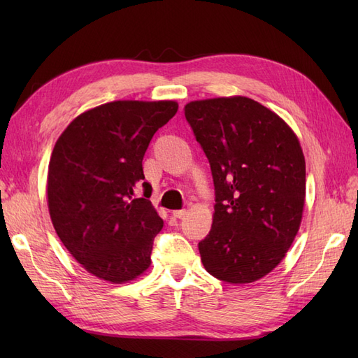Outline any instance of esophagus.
Listing matches in <instances>:
<instances>
[{
	"label": "esophagus",
	"mask_w": 358,
	"mask_h": 358,
	"mask_svg": "<svg viewBox=\"0 0 358 358\" xmlns=\"http://www.w3.org/2000/svg\"><path fill=\"white\" fill-rule=\"evenodd\" d=\"M173 218H178V220H180V218H183V216L187 215V210L185 209H180V210H173Z\"/></svg>",
	"instance_id": "esophagus-1"
}]
</instances>
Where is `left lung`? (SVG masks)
<instances>
[{
	"instance_id": "obj_1",
	"label": "left lung",
	"mask_w": 358,
	"mask_h": 358,
	"mask_svg": "<svg viewBox=\"0 0 358 358\" xmlns=\"http://www.w3.org/2000/svg\"><path fill=\"white\" fill-rule=\"evenodd\" d=\"M185 117L210 164L215 213L199 242L216 279L249 284L282 262L299 231L305 157L276 113L246 96L191 101Z\"/></svg>"
}]
</instances>
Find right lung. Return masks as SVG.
<instances>
[{
    "instance_id": "obj_1",
    "label": "right lung",
    "mask_w": 358,
    "mask_h": 358,
    "mask_svg": "<svg viewBox=\"0 0 358 358\" xmlns=\"http://www.w3.org/2000/svg\"><path fill=\"white\" fill-rule=\"evenodd\" d=\"M175 101H113L82 113L53 148L48 204L61 242L90 273L113 284L150 264L162 221L148 200L142 161ZM142 185L144 197L134 199Z\"/></svg>"
}]
</instances>
